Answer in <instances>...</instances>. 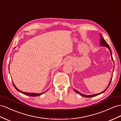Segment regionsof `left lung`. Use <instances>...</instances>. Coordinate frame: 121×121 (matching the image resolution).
<instances>
[{
	"instance_id": "obj_1",
	"label": "left lung",
	"mask_w": 121,
	"mask_h": 121,
	"mask_svg": "<svg viewBox=\"0 0 121 121\" xmlns=\"http://www.w3.org/2000/svg\"><path fill=\"white\" fill-rule=\"evenodd\" d=\"M100 45H101V46H105V47H106V48H107L108 49H109V50L110 51V55H111V59H112V60L113 61V58H112V52H111V49H110V47H109V45H108V44H107V42H106V41H105V40H104V39L103 38V36H102L101 34H100ZM112 77H111V79H110V82H109V84H108V86H107V87L106 88V89H105V90H104L103 91L101 92V93H99V94H97L91 95H83V94H81V93L79 92L78 91H77V90H76V89H74V90H75V91L77 93H78V94H80V95H81L82 96H83V97H87V98H91V97H95V96L98 95H100L101 94H102V93H103V92H105V91H106L107 90V89L108 88V87H109V85H110V83H111V80H112Z\"/></svg>"
}]
</instances>
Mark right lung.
I'll return each mask as SVG.
<instances>
[{
	"mask_svg": "<svg viewBox=\"0 0 121 121\" xmlns=\"http://www.w3.org/2000/svg\"><path fill=\"white\" fill-rule=\"evenodd\" d=\"M13 85H14V87L15 88V89H16L17 91H18L21 92V93H22V94H24V95H27L31 96V97H37V96L40 95H42V94H44V92H43V93H41V94H36V93H32V92L30 93V92H23V91H21L19 90V89H18L16 87V86H15V85L14 84V83H13Z\"/></svg>",
	"mask_w": 121,
	"mask_h": 121,
	"instance_id": "1",
	"label": "right lung"
}]
</instances>
